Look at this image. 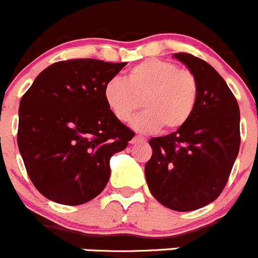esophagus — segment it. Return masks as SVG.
Here are the masks:
<instances>
[{"label": "esophagus", "mask_w": 258, "mask_h": 258, "mask_svg": "<svg viewBox=\"0 0 258 258\" xmlns=\"http://www.w3.org/2000/svg\"><path fill=\"white\" fill-rule=\"evenodd\" d=\"M145 139L142 137V135H135L132 139V144H139V143H144Z\"/></svg>", "instance_id": "esophagus-1"}]
</instances>
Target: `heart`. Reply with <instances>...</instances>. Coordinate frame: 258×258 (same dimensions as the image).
<instances>
[{
    "label": "heart",
    "instance_id": "heart-1",
    "mask_svg": "<svg viewBox=\"0 0 258 258\" xmlns=\"http://www.w3.org/2000/svg\"><path fill=\"white\" fill-rule=\"evenodd\" d=\"M200 98V84L195 74L175 63L148 58L133 66L125 80L113 78L104 86V99L109 110L120 121L133 120L142 133L174 132L187 124Z\"/></svg>",
    "mask_w": 258,
    "mask_h": 258
}]
</instances>
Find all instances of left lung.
Wrapping results in <instances>:
<instances>
[{
	"instance_id": "left-lung-1",
	"label": "left lung",
	"mask_w": 258,
	"mask_h": 258,
	"mask_svg": "<svg viewBox=\"0 0 258 258\" xmlns=\"http://www.w3.org/2000/svg\"><path fill=\"white\" fill-rule=\"evenodd\" d=\"M200 84L196 110L184 126L152 138L145 178L153 197L170 210L189 212L218 198L238 155L239 108L221 75L205 60L174 53Z\"/></svg>"
}]
</instances>
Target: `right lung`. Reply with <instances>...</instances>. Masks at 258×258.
<instances>
[{"label":"right lung","mask_w":258,"mask_h":258,"mask_svg":"<svg viewBox=\"0 0 258 258\" xmlns=\"http://www.w3.org/2000/svg\"><path fill=\"white\" fill-rule=\"evenodd\" d=\"M125 65L58 61L40 73L21 98L17 144L32 184L47 200L79 206L108 184L111 155L134 137L104 99L105 84Z\"/></svg>","instance_id":"1"}]
</instances>
